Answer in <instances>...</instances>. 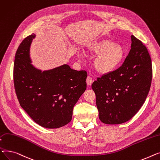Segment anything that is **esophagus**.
Masks as SVG:
<instances>
[{"mask_svg":"<svg viewBox=\"0 0 160 160\" xmlns=\"http://www.w3.org/2000/svg\"><path fill=\"white\" fill-rule=\"evenodd\" d=\"M86 81H87V85H88V86L92 85V82H93L92 78L90 76H88V77H87Z\"/></svg>","mask_w":160,"mask_h":160,"instance_id":"esophagus-1","label":"esophagus"}]
</instances>
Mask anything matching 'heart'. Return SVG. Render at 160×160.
I'll return each instance as SVG.
<instances>
[{
	"mask_svg": "<svg viewBox=\"0 0 160 160\" xmlns=\"http://www.w3.org/2000/svg\"><path fill=\"white\" fill-rule=\"evenodd\" d=\"M87 50L91 54L97 55L93 61V67L100 74L107 75L116 71L123 63L125 51L123 46L108 39H102L90 42ZM79 59L83 55L78 53Z\"/></svg>",
	"mask_w": 160,
	"mask_h": 160,
	"instance_id": "1",
	"label": "heart"
}]
</instances>
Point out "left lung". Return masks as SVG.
<instances>
[{"label": "left lung", "mask_w": 160, "mask_h": 160, "mask_svg": "<svg viewBox=\"0 0 160 160\" xmlns=\"http://www.w3.org/2000/svg\"><path fill=\"white\" fill-rule=\"evenodd\" d=\"M131 49L123 65L92 83L99 118L118 125L132 118L142 107L151 87L152 62L142 41L131 35Z\"/></svg>", "instance_id": "1"}]
</instances>
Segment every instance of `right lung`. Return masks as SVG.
<instances>
[{
    "mask_svg": "<svg viewBox=\"0 0 160 160\" xmlns=\"http://www.w3.org/2000/svg\"><path fill=\"white\" fill-rule=\"evenodd\" d=\"M35 35L25 38L17 50L13 68L20 105L40 126L58 128L71 121L74 105L87 88V73L64 64L42 70L32 64L30 46Z\"/></svg>",
    "mask_w": 160,
    "mask_h": 160,
    "instance_id": "1",
    "label": "right lung"
}]
</instances>
